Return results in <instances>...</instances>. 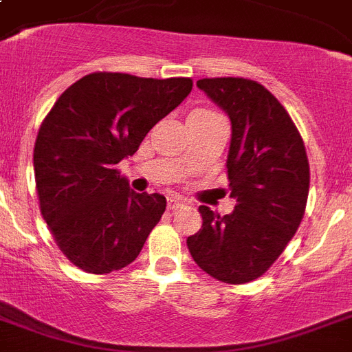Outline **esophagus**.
Instances as JSON below:
<instances>
[{
    "label": "esophagus",
    "instance_id": "obj_1",
    "mask_svg": "<svg viewBox=\"0 0 352 352\" xmlns=\"http://www.w3.org/2000/svg\"><path fill=\"white\" fill-rule=\"evenodd\" d=\"M186 204V199L179 197V195H170L168 197V210H177Z\"/></svg>",
    "mask_w": 352,
    "mask_h": 352
}]
</instances>
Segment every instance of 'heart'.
Returning <instances> with one entry per match:
<instances>
[{
    "label": "heart",
    "instance_id": "heart-1",
    "mask_svg": "<svg viewBox=\"0 0 352 352\" xmlns=\"http://www.w3.org/2000/svg\"><path fill=\"white\" fill-rule=\"evenodd\" d=\"M195 111H212V109H204V107H201V109H195Z\"/></svg>",
    "mask_w": 352,
    "mask_h": 352
}]
</instances>
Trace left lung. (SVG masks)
<instances>
[{
  "mask_svg": "<svg viewBox=\"0 0 352 352\" xmlns=\"http://www.w3.org/2000/svg\"><path fill=\"white\" fill-rule=\"evenodd\" d=\"M228 113L232 214L199 206L203 226L186 239L193 261L223 283L243 285L267 272L294 237L309 197L305 144L276 96L248 78L197 82Z\"/></svg>",
  "mask_w": 352,
  "mask_h": 352,
  "instance_id": "obj_1",
  "label": "left lung"
}]
</instances>
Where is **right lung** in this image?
I'll use <instances>...</instances> for the list:
<instances>
[{
    "mask_svg": "<svg viewBox=\"0 0 352 352\" xmlns=\"http://www.w3.org/2000/svg\"><path fill=\"white\" fill-rule=\"evenodd\" d=\"M192 85V78L91 73L47 113L34 144L36 192L58 248L74 267L109 274L137 259L166 197L129 190L117 164Z\"/></svg>",
    "mask_w": 352,
    "mask_h": 352,
    "instance_id": "obj_1",
    "label": "right lung"
}]
</instances>
